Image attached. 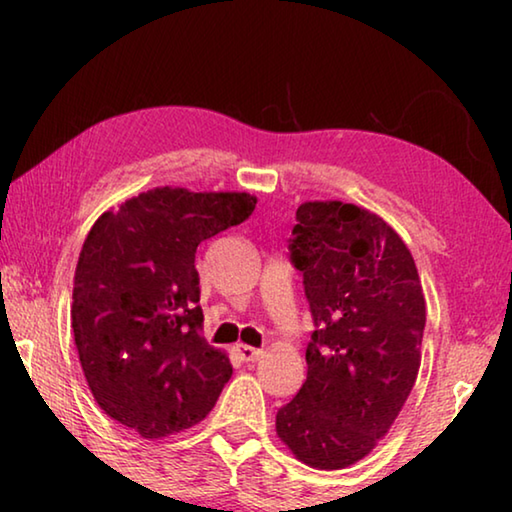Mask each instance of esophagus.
<instances>
[{
    "label": "esophagus",
    "mask_w": 512,
    "mask_h": 512,
    "mask_svg": "<svg viewBox=\"0 0 512 512\" xmlns=\"http://www.w3.org/2000/svg\"><path fill=\"white\" fill-rule=\"evenodd\" d=\"M235 352L239 354L241 361H257V359L264 354L262 350L250 348V345H244V343H237V345H235Z\"/></svg>",
    "instance_id": "1"
}]
</instances>
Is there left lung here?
I'll use <instances>...</instances> for the list:
<instances>
[{"label":"left lung","instance_id":"1","mask_svg":"<svg viewBox=\"0 0 512 512\" xmlns=\"http://www.w3.org/2000/svg\"><path fill=\"white\" fill-rule=\"evenodd\" d=\"M289 239L314 332L307 379L275 415L277 436L318 470H341L391 429L420 368L427 307L418 268L381 216L302 203Z\"/></svg>","mask_w":512,"mask_h":512}]
</instances>
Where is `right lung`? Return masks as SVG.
Wrapping results in <instances>:
<instances>
[{
  "mask_svg": "<svg viewBox=\"0 0 512 512\" xmlns=\"http://www.w3.org/2000/svg\"><path fill=\"white\" fill-rule=\"evenodd\" d=\"M246 192L158 187L101 214L79 255L72 327L81 368L106 415L142 438L201 422L232 375L203 339L196 248L244 223Z\"/></svg>",
  "mask_w": 512,
  "mask_h": 512,
  "instance_id": "obj_1",
  "label": "right lung"
}]
</instances>
